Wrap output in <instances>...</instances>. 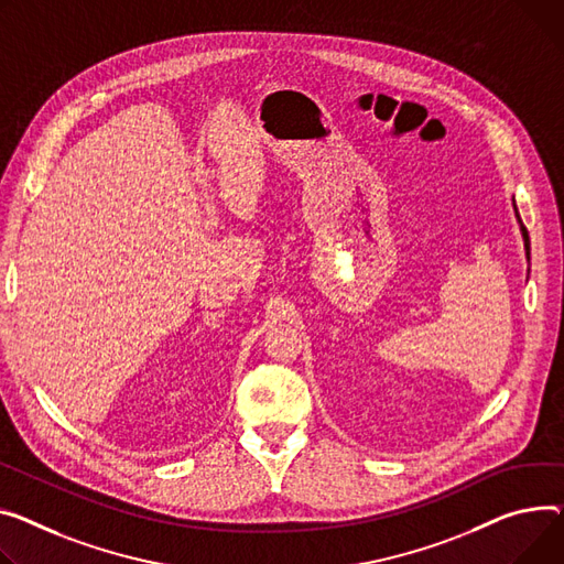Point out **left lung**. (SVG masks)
Masks as SVG:
<instances>
[{
  "label": "left lung",
  "mask_w": 564,
  "mask_h": 564,
  "mask_svg": "<svg viewBox=\"0 0 564 564\" xmlns=\"http://www.w3.org/2000/svg\"><path fill=\"white\" fill-rule=\"evenodd\" d=\"M512 206H514V197H512ZM514 215L519 219V213H517V206H514ZM519 231H521V238H523V249H527V258H531V242H529V231L527 227H523L521 219H519Z\"/></svg>",
  "instance_id": "1"
}]
</instances>
